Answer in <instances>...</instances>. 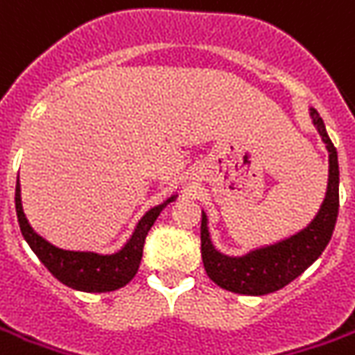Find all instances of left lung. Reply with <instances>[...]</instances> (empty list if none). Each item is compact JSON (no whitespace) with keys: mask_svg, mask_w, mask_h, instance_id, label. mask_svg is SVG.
Masks as SVG:
<instances>
[{"mask_svg":"<svg viewBox=\"0 0 355 355\" xmlns=\"http://www.w3.org/2000/svg\"><path fill=\"white\" fill-rule=\"evenodd\" d=\"M311 116L329 149V190L320 206V211L311 221L309 227L303 229L297 235L276 243L272 247L252 250L250 254L239 259L223 257L211 247L208 219L202 214V229H200L202 260L206 274L219 288L243 295H266L272 291H278L309 268L329 245L336 225L340 206L338 155H336V147L327 134L324 122L315 108H311Z\"/></svg>","mask_w":355,"mask_h":355,"instance_id":"left-lung-1","label":"left lung"}]
</instances>
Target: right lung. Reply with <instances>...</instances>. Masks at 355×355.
<instances>
[{"label": "right lung", "instance_id": "right-lung-1", "mask_svg": "<svg viewBox=\"0 0 355 355\" xmlns=\"http://www.w3.org/2000/svg\"><path fill=\"white\" fill-rule=\"evenodd\" d=\"M171 202V200H167ZM165 204L155 206L147 211L137 223L132 239L126 243V247L118 250L116 254H95V252H83V250H66L52 243H48L44 237H40L35 229L28 225L21 204V188L17 182L15 188V209L19 227L26 243L35 250V254L40 259L46 268L50 270L52 276H56L62 284L79 291H112V289L126 286L130 279L136 276L144 245L151 225L161 214Z\"/></svg>", "mask_w": 355, "mask_h": 355}]
</instances>
